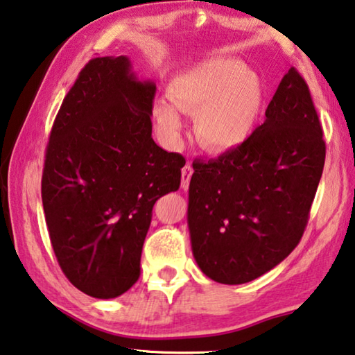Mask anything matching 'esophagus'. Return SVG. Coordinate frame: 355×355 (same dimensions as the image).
<instances>
[{
    "instance_id": "obj_1",
    "label": "esophagus",
    "mask_w": 355,
    "mask_h": 355,
    "mask_svg": "<svg viewBox=\"0 0 355 355\" xmlns=\"http://www.w3.org/2000/svg\"><path fill=\"white\" fill-rule=\"evenodd\" d=\"M192 174H193V168L190 166V165H185V166L182 168V181H181V187H182L184 190H187V189H189L190 178H192Z\"/></svg>"
}]
</instances>
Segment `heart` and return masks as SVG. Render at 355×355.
<instances>
[{
    "label": "heart",
    "instance_id": "obj_1",
    "mask_svg": "<svg viewBox=\"0 0 355 355\" xmlns=\"http://www.w3.org/2000/svg\"><path fill=\"white\" fill-rule=\"evenodd\" d=\"M168 101L154 105V119L168 143L178 144L184 122L180 112L195 114L200 144L214 154H227L252 136L265 107V85L257 71L236 58L214 57L174 76Z\"/></svg>",
    "mask_w": 355,
    "mask_h": 355
}]
</instances>
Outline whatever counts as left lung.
Segmentation results:
<instances>
[{
  "label": "left lung",
  "mask_w": 355,
  "mask_h": 355,
  "mask_svg": "<svg viewBox=\"0 0 355 355\" xmlns=\"http://www.w3.org/2000/svg\"><path fill=\"white\" fill-rule=\"evenodd\" d=\"M241 147L193 162L187 223L196 265L220 284L257 279L295 249L322 176L325 143L295 68Z\"/></svg>",
  "instance_id": "1"
}]
</instances>
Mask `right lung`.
<instances>
[{"instance_id":"1","label":"right lung","mask_w":355,"mask_h":355,"mask_svg":"<svg viewBox=\"0 0 355 355\" xmlns=\"http://www.w3.org/2000/svg\"><path fill=\"white\" fill-rule=\"evenodd\" d=\"M154 95L128 57L90 60L49 138L41 187L49 236L64 276L94 298H116L138 281L152 208L181 184L184 157L152 139Z\"/></svg>"}]
</instances>
